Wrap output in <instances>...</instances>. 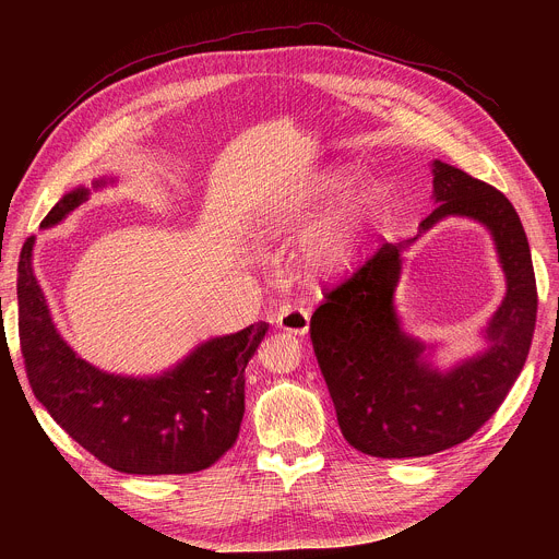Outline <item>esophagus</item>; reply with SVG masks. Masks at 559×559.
Returning a JSON list of instances; mask_svg holds the SVG:
<instances>
[{
	"instance_id": "obj_1",
	"label": "esophagus",
	"mask_w": 559,
	"mask_h": 559,
	"mask_svg": "<svg viewBox=\"0 0 559 559\" xmlns=\"http://www.w3.org/2000/svg\"><path fill=\"white\" fill-rule=\"evenodd\" d=\"M276 325L283 332L305 336L309 332V309L302 305H285L276 316Z\"/></svg>"
}]
</instances>
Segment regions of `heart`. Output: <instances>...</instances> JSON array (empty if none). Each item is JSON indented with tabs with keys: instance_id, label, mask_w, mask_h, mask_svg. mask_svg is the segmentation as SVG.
Here are the masks:
<instances>
[{
	"instance_id": "heart-1",
	"label": "heart",
	"mask_w": 559,
	"mask_h": 559,
	"mask_svg": "<svg viewBox=\"0 0 559 559\" xmlns=\"http://www.w3.org/2000/svg\"><path fill=\"white\" fill-rule=\"evenodd\" d=\"M356 177L352 164H328L272 197L265 207L274 225H300L329 207L298 241V267L307 278L343 276L362 259L382 212V190L373 181L349 189Z\"/></svg>"
}]
</instances>
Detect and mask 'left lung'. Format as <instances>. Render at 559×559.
Masks as SVG:
<instances>
[{"label": "left lung", "instance_id": "1", "mask_svg": "<svg viewBox=\"0 0 559 559\" xmlns=\"http://www.w3.org/2000/svg\"><path fill=\"white\" fill-rule=\"evenodd\" d=\"M433 212L405 243H384L311 316V343L345 440L373 457H423L480 429L518 380L535 330L537 289L524 227L511 201L485 181L431 162ZM464 215L495 238L508 294L483 332L486 349L440 370L402 330L394 289L402 252L433 224Z\"/></svg>", "mask_w": 559, "mask_h": 559}]
</instances>
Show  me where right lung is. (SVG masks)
Here are the masks:
<instances>
[{
  "mask_svg": "<svg viewBox=\"0 0 559 559\" xmlns=\"http://www.w3.org/2000/svg\"><path fill=\"white\" fill-rule=\"evenodd\" d=\"M115 177L93 181L95 190ZM91 190L66 192L41 221L55 227L86 203ZM35 236L17 265L20 341L28 382L52 420L97 460L132 475H181L214 464L236 440L246 414V367L270 323L199 343L175 367L154 376L104 371L57 332L33 270Z\"/></svg>",
  "mask_w": 559,
  "mask_h": 559,
  "instance_id": "add662e5",
  "label": "right lung"
}]
</instances>
